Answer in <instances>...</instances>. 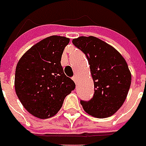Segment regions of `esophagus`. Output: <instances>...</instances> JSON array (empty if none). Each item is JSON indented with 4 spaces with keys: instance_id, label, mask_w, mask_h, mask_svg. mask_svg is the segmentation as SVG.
Listing matches in <instances>:
<instances>
[{
    "instance_id": "1",
    "label": "esophagus",
    "mask_w": 146,
    "mask_h": 146,
    "mask_svg": "<svg viewBox=\"0 0 146 146\" xmlns=\"http://www.w3.org/2000/svg\"><path fill=\"white\" fill-rule=\"evenodd\" d=\"M72 80L75 81V83H76V84H77V83H78V81H79V78H78L77 76H75L72 77Z\"/></svg>"
}]
</instances>
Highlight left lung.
Here are the masks:
<instances>
[{
    "label": "left lung",
    "mask_w": 146,
    "mask_h": 146,
    "mask_svg": "<svg viewBox=\"0 0 146 146\" xmlns=\"http://www.w3.org/2000/svg\"><path fill=\"white\" fill-rule=\"evenodd\" d=\"M72 42L86 56L94 84L93 98L80 100L84 110L98 118L112 116L123 104L131 86L127 63L115 48L98 38L82 36Z\"/></svg>",
    "instance_id": "obj_1"
}]
</instances>
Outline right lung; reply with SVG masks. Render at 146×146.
I'll return each instance as SVG.
<instances>
[{
    "label": "right lung",
    "mask_w": 146,
    "mask_h": 146,
    "mask_svg": "<svg viewBox=\"0 0 146 146\" xmlns=\"http://www.w3.org/2000/svg\"><path fill=\"white\" fill-rule=\"evenodd\" d=\"M69 42L62 36L46 38L29 49L16 66V94L26 110L36 117H53L76 88L61 65L63 51Z\"/></svg>",
    "instance_id": "right-lung-1"
}]
</instances>
